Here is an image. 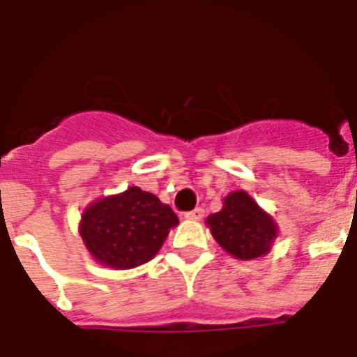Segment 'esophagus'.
Segmentation results:
<instances>
[{"mask_svg": "<svg viewBox=\"0 0 357 357\" xmlns=\"http://www.w3.org/2000/svg\"><path fill=\"white\" fill-rule=\"evenodd\" d=\"M204 213H206V211H204L202 207H195V209H193V211H190V213H186L185 218H186V220L199 221V220H202V218H204Z\"/></svg>", "mask_w": 357, "mask_h": 357, "instance_id": "34e87169", "label": "esophagus"}]
</instances>
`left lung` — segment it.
I'll list each match as a JSON object with an SVG mask.
<instances>
[{"mask_svg":"<svg viewBox=\"0 0 357 357\" xmlns=\"http://www.w3.org/2000/svg\"><path fill=\"white\" fill-rule=\"evenodd\" d=\"M214 241L237 259H255L271 252L279 227L244 190L228 193L223 207L207 216Z\"/></svg>","mask_w":357,"mask_h":357,"instance_id":"8db88e82","label":"left lung"}]
</instances>
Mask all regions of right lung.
Segmentation results:
<instances>
[{
  "instance_id": "add662e5",
  "label": "right lung",
  "mask_w": 357,
  "mask_h": 357,
  "mask_svg": "<svg viewBox=\"0 0 357 357\" xmlns=\"http://www.w3.org/2000/svg\"><path fill=\"white\" fill-rule=\"evenodd\" d=\"M178 223L174 211L157 195L129 186L126 192L89 204L78 231L96 261L127 271L153 259Z\"/></svg>"
}]
</instances>
